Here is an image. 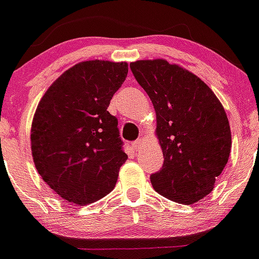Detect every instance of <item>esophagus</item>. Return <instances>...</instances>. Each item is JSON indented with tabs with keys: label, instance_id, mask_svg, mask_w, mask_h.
I'll use <instances>...</instances> for the list:
<instances>
[{
	"label": "esophagus",
	"instance_id": "esophagus-1",
	"mask_svg": "<svg viewBox=\"0 0 259 259\" xmlns=\"http://www.w3.org/2000/svg\"><path fill=\"white\" fill-rule=\"evenodd\" d=\"M144 144H145L144 138H138V140L133 142V148L136 149V150H140V149L144 146Z\"/></svg>",
	"mask_w": 259,
	"mask_h": 259
}]
</instances>
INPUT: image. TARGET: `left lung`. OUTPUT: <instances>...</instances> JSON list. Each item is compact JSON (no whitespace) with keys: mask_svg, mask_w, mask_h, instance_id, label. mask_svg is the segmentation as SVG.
Masks as SVG:
<instances>
[{"mask_svg":"<svg viewBox=\"0 0 259 259\" xmlns=\"http://www.w3.org/2000/svg\"><path fill=\"white\" fill-rule=\"evenodd\" d=\"M130 69L153 102L165 158L151 185L174 202H197L213 190L232 150L224 106L205 82L178 65L146 60Z\"/></svg>","mask_w":259,"mask_h":259,"instance_id":"8db88e82","label":"left lung"}]
</instances>
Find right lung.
Instances as JSON below:
<instances>
[{
    "label": "right lung",
    "instance_id": "1",
    "mask_svg": "<svg viewBox=\"0 0 259 259\" xmlns=\"http://www.w3.org/2000/svg\"><path fill=\"white\" fill-rule=\"evenodd\" d=\"M126 75V62L85 61L65 71L39 101L30 136L35 169L68 202H96L117 184L127 155L118 119L108 108Z\"/></svg>",
    "mask_w": 259,
    "mask_h": 259
}]
</instances>
